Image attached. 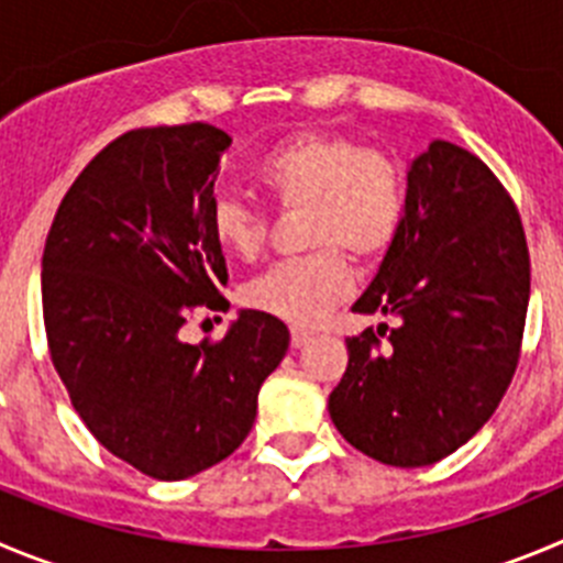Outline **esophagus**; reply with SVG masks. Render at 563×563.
<instances>
[{"label":"esophagus","instance_id":"1","mask_svg":"<svg viewBox=\"0 0 563 563\" xmlns=\"http://www.w3.org/2000/svg\"><path fill=\"white\" fill-rule=\"evenodd\" d=\"M308 341H311V333L302 328H291V346L294 350H299V346H306Z\"/></svg>","mask_w":563,"mask_h":563}]
</instances>
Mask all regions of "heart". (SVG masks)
Wrapping results in <instances>:
<instances>
[{"label":"heart","mask_w":563,"mask_h":563,"mask_svg":"<svg viewBox=\"0 0 563 563\" xmlns=\"http://www.w3.org/2000/svg\"><path fill=\"white\" fill-rule=\"evenodd\" d=\"M257 186L283 213L302 210L299 241L311 252L283 261L244 288L246 306L291 324H313L353 294L350 255L377 264L408 213L402 163L341 130H299L257 157ZM210 233L224 252L252 261L266 250L272 219L241 197H219Z\"/></svg>","instance_id":"heart-1"}]
</instances>
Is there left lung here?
Listing matches in <instances>:
<instances>
[{
  "label": "left lung",
  "mask_w": 563,
  "mask_h": 563,
  "mask_svg": "<svg viewBox=\"0 0 563 563\" xmlns=\"http://www.w3.org/2000/svg\"><path fill=\"white\" fill-rule=\"evenodd\" d=\"M530 255L495 172L433 141L408 172V213L380 272L353 306L394 328L346 339L330 419L388 466H428L466 444L506 397L522 353Z\"/></svg>",
  "instance_id": "obj_1"
}]
</instances>
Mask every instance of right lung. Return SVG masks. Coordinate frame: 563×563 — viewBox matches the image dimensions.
Instances as JSON below:
<instances>
[{
	"mask_svg": "<svg viewBox=\"0 0 563 563\" xmlns=\"http://www.w3.org/2000/svg\"><path fill=\"white\" fill-rule=\"evenodd\" d=\"M230 141L205 122L119 135L71 183L46 235L52 366L99 444L155 481L239 450L288 350V328L264 311H241L219 341H183L197 308L228 302L210 208Z\"/></svg>",
	"mask_w": 563,
	"mask_h": 563,
	"instance_id": "right-lung-1",
	"label": "right lung"
}]
</instances>
